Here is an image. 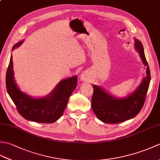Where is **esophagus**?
Returning <instances> with one entry per match:
<instances>
[{
	"label": "esophagus",
	"instance_id": "obj_1",
	"mask_svg": "<svg viewBox=\"0 0 160 160\" xmlns=\"http://www.w3.org/2000/svg\"><path fill=\"white\" fill-rule=\"evenodd\" d=\"M80 80L81 81H84V82H86V81H89L91 80V76L89 73L87 72V71H84L80 76Z\"/></svg>",
	"mask_w": 160,
	"mask_h": 160
}]
</instances>
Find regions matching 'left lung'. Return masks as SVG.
Here are the masks:
<instances>
[{"label": "left lung", "mask_w": 160, "mask_h": 160, "mask_svg": "<svg viewBox=\"0 0 160 160\" xmlns=\"http://www.w3.org/2000/svg\"><path fill=\"white\" fill-rule=\"evenodd\" d=\"M135 49L137 50L144 65L147 67V76L133 93L122 98H117L108 93L100 86L93 85L91 107L97 118L108 124H118L130 120L140 113L144 104L151 81L150 69L146 59L142 42L135 38Z\"/></svg>", "instance_id": "8db88e82"}]
</instances>
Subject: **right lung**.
<instances>
[{"label":"right lung","instance_id":"add662e5","mask_svg":"<svg viewBox=\"0 0 160 160\" xmlns=\"http://www.w3.org/2000/svg\"><path fill=\"white\" fill-rule=\"evenodd\" d=\"M13 45L12 51L22 43ZM78 76L61 80L49 95L34 98L22 92L16 85L13 71L12 56L6 73V88L17 111L28 120L39 123H53L62 116L69 98L77 86Z\"/></svg>","mask_w":160,"mask_h":160}]
</instances>
